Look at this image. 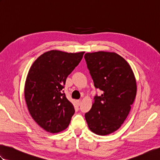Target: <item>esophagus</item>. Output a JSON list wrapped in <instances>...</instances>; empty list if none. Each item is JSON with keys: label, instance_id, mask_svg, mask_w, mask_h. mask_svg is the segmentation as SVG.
I'll return each instance as SVG.
<instances>
[{"label": "esophagus", "instance_id": "34e87169", "mask_svg": "<svg viewBox=\"0 0 160 160\" xmlns=\"http://www.w3.org/2000/svg\"><path fill=\"white\" fill-rule=\"evenodd\" d=\"M76 104H77L78 106H80V104H81V100H76Z\"/></svg>", "mask_w": 160, "mask_h": 160}]
</instances>
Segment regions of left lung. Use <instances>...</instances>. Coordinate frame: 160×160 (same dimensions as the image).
I'll list each match as a JSON object with an SVG mask.
<instances>
[{
  "label": "left lung",
  "instance_id": "1",
  "mask_svg": "<svg viewBox=\"0 0 160 160\" xmlns=\"http://www.w3.org/2000/svg\"><path fill=\"white\" fill-rule=\"evenodd\" d=\"M84 59L95 87L102 93L94 97L86 121L94 133L107 135L117 131L127 118L136 96V81L130 65L116 53H87Z\"/></svg>",
  "mask_w": 160,
  "mask_h": 160
}]
</instances>
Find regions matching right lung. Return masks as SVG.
<instances>
[{"label":"right lung","mask_w":160,"mask_h":160,"mask_svg":"<svg viewBox=\"0 0 160 160\" xmlns=\"http://www.w3.org/2000/svg\"><path fill=\"white\" fill-rule=\"evenodd\" d=\"M84 53L49 51L30 67L25 85L26 104L32 118L47 132L64 131L70 123L75 109L62 89Z\"/></svg>","instance_id":"right-lung-1"}]
</instances>
